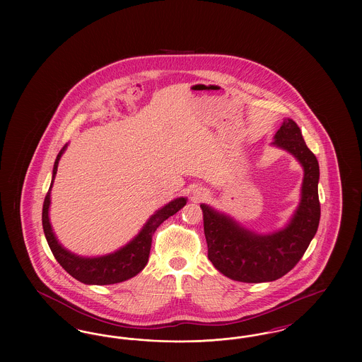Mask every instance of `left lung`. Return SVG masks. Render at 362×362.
I'll return each instance as SVG.
<instances>
[{
	"mask_svg": "<svg viewBox=\"0 0 362 362\" xmlns=\"http://www.w3.org/2000/svg\"><path fill=\"white\" fill-rule=\"evenodd\" d=\"M274 138V145L291 152L304 167L301 202L291 224L276 233L262 236L201 205L207 258L224 276L247 284L276 281L289 273L305 254L320 221L316 156L308 149L300 127L292 119L284 121Z\"/></svg>",
	"mask_w": 362,
	"mask_h": 362,
	"instance_id": "8db88e82",
	"label": "left lung"
}]
</instances>
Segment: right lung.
<instances>
[{
    "label": "right lung",
    "instance_id": "right-lung-1",
    "mask_svg": "<svg viewBox=\"0 0 362 362\" xmlns=\"http://www.w3.org/2000/svg\"><path fill=\"white\" fill-rule=\"evenodd\" d=\"M66 145L59 151L55 158L54 170H52V179L50 189L47 191L43 202V211H42V224L46 240L52 250L54 258L62 266V269L69 273L70 276L76 278L77 281L88 284V285H111L126 281L132 276H137L138 273L146 266L149 252L152 247V236L155 233L158 225L164 223L168 217L173 216L182 207L186 205V198L173 199L168 205L156 211L155 214L149 218V221L142 228L133 240L127 245H124L119 251L99 257V258H81L69 251H66L55 239L52 233V225L49 221V206H50V191H52V182L58 168V161L62 153L65 152Z\"/></svg>",
    "mask_w": 362,
    "mask_h": 362
}]
</instances>
